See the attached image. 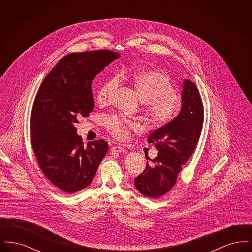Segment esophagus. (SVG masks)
Returning a JSON list of instances; mask_svg holds the SVG:
<instances>
[{
  "instance_id": "1",
  "label": "esophagus",
  "mask_w": 252,
  "mask_h": 252,
  "mask_svg": "<svg viewBox=\"0 0 252 252\" xmlns=\"http://www.w3.org/2000/svg\"><path fill=\"white\" fill-rule=\"evenodd\" d=\"M110 150H111V152H117V153H125L126 152V149L120 145H115Z\"/></svg>"
}]
</instances>
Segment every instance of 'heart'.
I'll return each instance as SVG.
<instances>
[{"label":"heart","mask_w":252,"mask_h":252,"mask_svg":"<svg viewBox=\"0 0 252 252\" xmlns=\"http://www.w3.org/2000/svg\"><path fill=\"white\" fill-rule=\"evenodd\" d=\"M121 77L126 78V74L121 73ZM130 80L143 102L144 115L152 126H165L175 118L179 110V103L175 87L165 72L158 69H144L135 72ZM119 84L118 75H113L102 83L96 92L97 103L108 104ZM102 124L118 140H126L129 131L138 127L136 122L120 118L117 115L104 116Z\"/></svg>","instance_id":"b5f03b06"}]
</instances>
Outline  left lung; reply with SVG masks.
Listing matches in <instances>:
<instances>
[{
	"label": "left lung",
	"mask_w": 252,
	"mask_h": 252,
	"mask_svg": "<svg viewBox=\"0 0 252 252\" xmlns=\"http://www.w3.org/2000/svg\"><path fill=\"white\" fill-rule=\"evenodd\" d=\"M180 114L164 126L152 132L148 142L158 154L152 163L146 161L142 174L134 180L135 188L147 197L157 198L176 184L179 173L192 156L201 134L204 121L202 99L191 80H185Z\"/></svg>",
	"instance_id": "1"
}]
</instances>
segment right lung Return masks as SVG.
<instances>
[{"label": "right lung", "instance_id": "obj_1", "mask_svg": "<svg viewBox=\"0 0 252 252\" xmlns=\"http://www.w3.org/2000/svg\"><path fill=\"white\" fill-rule=\"evenodd\" d=\"M120 54L96 50L65 56L43 79L30 117V137L38 166L60 192L83 190L94 180L108 144H87L76 134L75 123L94 108L92 84Z\"/></svg>", "mask_w": 252, "mask_h": 252}]
</instances>
